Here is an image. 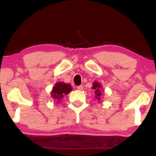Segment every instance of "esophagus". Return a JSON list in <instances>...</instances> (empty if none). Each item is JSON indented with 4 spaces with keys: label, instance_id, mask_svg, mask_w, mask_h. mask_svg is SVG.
I'll return each mask as SVG.
<instances>
[{
    "label": "esophagus",
    "instance_id": "obj_1",
    "mask_svg": "<svg viewBox=\"0 0 156 156\" xmlns=\"http://www.w3.org/2000/svg\"><path fill=\"white\" fill-rule=\"evenodd\" d=\"M77 89H79V90H82L83 89V86L82 85H80V86L77 87Z\"/></svg>",
    "mask_w": 156,
    "mask_h": 156
}]
</instances>
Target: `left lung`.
Listing matches in <instances>:
<instances>
[{
	"instance_id": "8db88e82",
	"label": "left lung",
	"mask_w": 156,
	"mask_h": 156,
	"mask_svg": "<svg viewBox=\"0 0 156 156\" xmlns=\"http://www.w3.org/2000/svg\"><path fill=\"white\" fill-rule=\"evenodd\" d=\"M100 87H101V85H100L98 82H94L93 84V87L94 89H95V94H96V98L99 100H100V97H101V90H100Z\"/></svg>"
}]
</instances>
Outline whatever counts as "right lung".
I'll list each match as a JSON object with an SVG mask.
<instances>
[{
  "label": "right lung",
  "instance_id": "obj_1",
  "mask_svg": "<svg viewBox=\"0 0 156 156\" xmlns=\"http://www.w3.org/2000/svg\"><path fill=\"white\" fill-rule=\"evenodd\" d=\"M72 87L69 84H65L64 82H58L55 85L52 91V96L57 100L61 99L63 96L68 94L69 91H72Z\"/></svg>",
  "mask_w": 156,
  "mask_h": 156
}]
</instances>
